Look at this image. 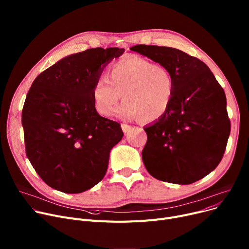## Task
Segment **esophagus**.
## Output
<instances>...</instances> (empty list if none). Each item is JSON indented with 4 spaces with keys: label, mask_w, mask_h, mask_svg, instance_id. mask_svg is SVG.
I'll return each instance as SVG.
<instances>
[{
    "label": "esophagus",
    "mask_w": 249,
    "mask_h": 249,
    "mask_svg": "<svg viewBox=\"0 0 249 249\" xmlns=\"http://www.w3.org/2000/svg\"><path fill=\"white\" fill-rule=\"evenodd\" d=\"M130 128H131V125L126 124H122V129H123V131H124V134L127 133V131H128Z\"/></svg>",
    "instance_id": "obj_1"
}]
</instances>
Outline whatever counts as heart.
Wrapping results in <instances>:
<instances>
[{
    "mask_svg": "<svg viewBox=\"0 0 249 249\" xmlns=\"http://www.w3.org/2000/svg\"><path fill=\"white\" fill-rule=\"evenodd\" d=\"M176 81L169 68L143 57L130 55L116 61L107 78L99 77L92 87L94 107L102 116H111L123 97L118 112L122 119L142 123L160 120L170 109Z\"/></svg>",
    "mask_w": 249,
    "mask_h": 249,
    "instance_id": "1",
    "label": "heart"
}]
</instances>
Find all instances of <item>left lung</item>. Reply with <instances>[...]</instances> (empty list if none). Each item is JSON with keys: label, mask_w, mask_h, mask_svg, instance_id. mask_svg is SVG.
Returning <instances> with one entry per match:
<instances>
[{"label": "left lung", "mask_w": 249, "mask_h": 249, "mask_svg": "<svg viewBox=\"0 0 249 249\" xmlns=\"http://www.w3.org/2000/svg\"><path fill=\"white\" fill-rule=\"evenodd\" d=\"M169 68L176 90L168 112L145 126V169L160 181L188 185L221 162L230 135L226 96L209 67L181 50L156 45L130 48Z\"/></svg>", "instance_id": "left-lung-1"}]
</instances>
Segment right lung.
<instances>
[{
  "label": "right lung",
  "instance_id": "add662e5",
  "mask_svg": "<svg viewBox=\"0 0 249 249\" xmlns=\"http://www.w3.org/2000/svg\"><path fill=\"white\" fill-rule=\"evenodd\" d=\"M123 48L69 55L35 78L22 110L27 158L40 178L64 193H81L104 179L109 152L124 136L100 116L92 87Z\"/></svg>",
  "mask_w": 249,
  "mask_h": 249
}]
</instances>
